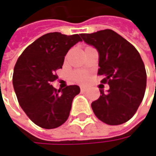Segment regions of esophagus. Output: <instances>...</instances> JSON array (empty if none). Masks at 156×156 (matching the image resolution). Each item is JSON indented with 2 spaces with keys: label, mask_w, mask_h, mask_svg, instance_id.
Here are the masks:
<instances>
[{
  "label": "esophagus",
  "mask_w": 156,
  "mask_h": 156,
  "mask_svg": "<svg viewBox=\"0 0 156 156\" xmlns=\"http://www.w3.org/2000/svg\"><path fill=\"white\" fill-rule=\"evenodd\" d=\"M88 90V88H86V87H81V91L82 92H86Z\"/></svg>",
  "instance_id": "obj_1"
}]
</instances>
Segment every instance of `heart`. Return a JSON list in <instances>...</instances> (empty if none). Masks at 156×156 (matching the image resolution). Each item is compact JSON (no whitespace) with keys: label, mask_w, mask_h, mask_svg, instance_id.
<instances>
[{"label":"heart","mask_w":156,"mask_h":156,"mask_svg":"<svg viewBox=\"0 0 156 156\" xmlns=\"http://www.w3.org/2000/svg\"><path fill=\"white\" fill-rule=\"evenodd\" d=\"M86 78H87V77L83 73H78V74L76 75V80L79 82V83H83V82H85Z\"/></svg>","instance_id":"heart-1"}]
</instances>
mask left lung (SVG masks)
<instances>
[{"instance_id": "left-lung-1", "label": "left lung", "mask_w": 156, "mask_h": 156, "mask_svg": "<svg viewBox=\"0 0 156 156\" xmlns=\"http://www.w3.org/2000/svg\"><path fill=\"white\" fill-rule=\"evenodd\" d=\"M83 40L98 51V75L108 83L107 93L91 104L99 120L109 125L124 124L137 111L146 88V71L139 51L130 42L110 29L80 34Z\"/></svg>"}]
</instances>
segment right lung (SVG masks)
I'll list each match as a JSON object with an SVG mask.
<instances>
[{"label":"right lung","mask_w":156,"mask_h":156,"mask_svg":"<svg viewBox=\"0 0 156 156\" xmlns=\"http://www.w3.org/2000/svg\"><path fill=\"white\" fill-rule=\"evenodd\" d=\"M80 35L50 32L33 41L23 51L14 68L12 83L19 105L31 120L43 129H55L69 116L72 102L80 93L78 85L56 89L58 78L68 50L81 41Z\"/></svg>","instance_id":"right-lung-1"}]
</instances>
